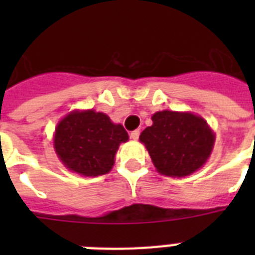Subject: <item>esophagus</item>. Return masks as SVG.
<instances>
[{
	"label": "esophagus",
	"mask_w": 255,
	"mask_h": 255,
	"mask_svg": "<svg viewBox=\"0 0 255 255\" xmlns=\"http://www.w3.org/2000/svg\"><path fill=\"white\" fill-rule=\"evenodd\" d=\"M129 136H131L132 140H137V139H139V136H140V131H139V129H135V131L131 132V135H129Z\"/></svg>",
	"instance_id": "obj_1"
}]
</instances>
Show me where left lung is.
Segmentation results:
<instances>
[{
    "mask_svg": "<svg viewBox=\"0 0 255 255\" xmlns=\"http://www.w3.org/2000/svg\"><path fill=\"white\" fill-rule=\"evenodd\" d=\"M152 126L140 135L160 174L185 177L202 168L214 147L213 129L189 111H164L152 115Z\"/></svg>",
    "mask_w": 255,
    "mask_h": 255,
    "instance_id": "left-lung-1",
    "label": "left lung"
}]
</instances>
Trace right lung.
<instances>
[{"label":"right lung","mask_w":255,"mask_h":255,"mask_svg":"<svg viewBox=\"0 0 255 255\" xmlns=\"http://www.w3.org/2000/svg\"><path fill=\"white\" fill-rule=\"evenodd\" d=\"M122 124L95 110H74L55 127L53 143L58 159L74 173L96 177L115 164L119 145L128 141Z\"/></svg>","instance_id":"add662e5"}]
</instances>
